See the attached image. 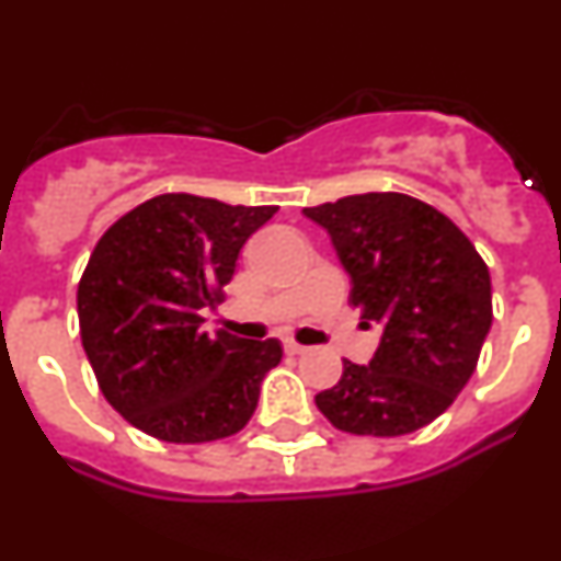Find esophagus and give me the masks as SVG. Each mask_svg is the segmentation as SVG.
I'll return each mask as SVG.
<instances>
[{"label": "esophagus", "instance_id": "esophagus-1", "mask_svg": "<svg viewBox=\"0 0 561 561\" xmlns=\"http://www.w3.org/2000/svg\"><path fill=\"white\" fill-rule=\"evenodd\" d=\"M284 348H286V354H291V356H300V354H306V351H309L306 345H300V342H291V340L286 342Z\"/></svg>", "mask_w": 561, "mask_h": 561}]
</instances>
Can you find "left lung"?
<instances>
[{"label": "left lung", "mask_w": 561, "mask_h": 561, "mask_svg": "<svg viewBox=\"0 0 561 561\" xmlns=\"http://www.w3.org/2000/svg\"><path fill=\"white\" fill-rule=\"evenodd\" d=\"M304 213L329 230L365 325H381L374 359H342V379L314 396L317 408L351 435L427 427L478 368L492 329L489 266L444 213L404 193H359Z\"/></svg>", "instance_id": "8db88e82"}]
</instances>
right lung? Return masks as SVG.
Here are the masks:
<instances>
[{
  "mask_svg": "<svg viewBox=\"0 0 561 561\" xmlns=\"http://www.w3.org/2000/svg\"><path fill=\"white\" fill-rule=\"evenodd\" d=\"M277 213L162 193L114 221L78 284L81 342L103 396L168 444H207L247 427L284 348L202 329L221 304L247 238Z\"/></svg>",
  "mask_w": 561,
  "mask_h": 561,
  "instance_id": "add662e5",
  "label": "right lung"
}]
</instances>
